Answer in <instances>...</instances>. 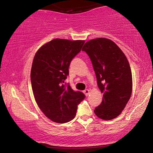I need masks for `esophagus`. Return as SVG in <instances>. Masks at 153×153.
Returning <instances> with one entry per match:
<instances>
[{
  "mask_svg": "<svg viewBox=\"0 0 153 153\" xmlns=\"http://www.w3.org/2000/svg\"><path fill=\"white\" fill-rule=\"evenodd\" d=\"M83 93H84V94L85 95V96H88L89 93H90V91H89L88 89H85V90L83 91Z\"/></svg>",
  "mask_w": 153,
  "mask_h": 153,
  "instance_id": "obj_1",
  "label": "esophagus"
}]
</instances>
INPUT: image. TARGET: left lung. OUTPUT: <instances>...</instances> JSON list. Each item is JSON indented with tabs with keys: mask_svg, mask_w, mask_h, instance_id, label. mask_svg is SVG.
Wrapping results in <instances>:
<instances>
[{
	"mask_svg": "<svg viewBox=\"0 0 153 153\" xmlns=\"http://www.w3.org/2000/svg\"><path fill=\"white\" fill-rule=\"evenodd\" d=\"M90 57L102 102L94 110L98 117L111 120L120 115L131 97L132 75L124 52L111 39L96 38L82 49Z\"/></svg>",
	"mask_w": 153,
	"mask_h": 153,
	"instance_id": "obj_1",
	"label": "left lung"
}]
</instances>
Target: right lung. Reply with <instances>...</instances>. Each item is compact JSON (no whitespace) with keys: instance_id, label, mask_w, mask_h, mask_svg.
<instances>
[{"instance_id":"add662e5","label":"right lung","mask_w":153,"mask_h":153,"mask_svg":"<svg viewBox=\"0 0 153 153\" xmlns=\"http://www.w3.org/2000/svg\"><path fill=\"white\" fill-rule=\"evenodd\" d=\"M84 40L54 39L42 45L35 54L31 82L35 101L48 119L66 123L74 119L78 105L85 98L65 84L70 64L81 50Z\"/></svg>"}]
</instances>
